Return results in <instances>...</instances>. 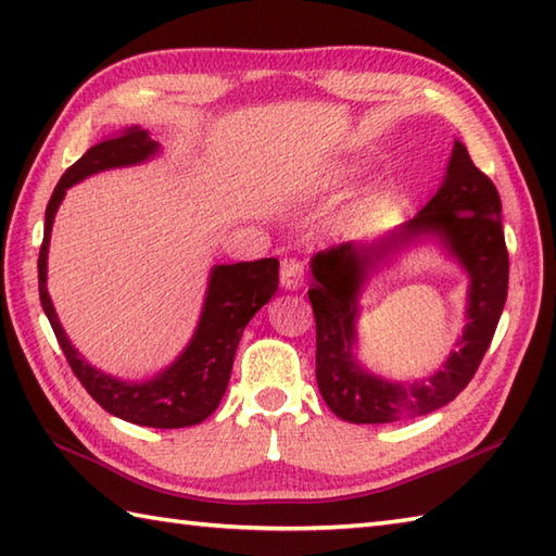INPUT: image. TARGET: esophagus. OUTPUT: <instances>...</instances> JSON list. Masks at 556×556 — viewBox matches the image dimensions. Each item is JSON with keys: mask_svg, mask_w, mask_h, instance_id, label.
I'll list each match as a JSON object with an SVG mask.
<instances>
[{"mask_svg": "<svg viewBox=\"0 0 556 556\" xmlns=\"http://www.w3.org/2000/svg\"><path fill=\"white\" fill-rule=\"evenodd\" d=\"M279 279H281V287L287 291H296L303 285V265L299 260L287 257L281 260V271H279Z\"/></svg>", "mask_w": 556, "mask_h": 556, "instance_id": "esophagus-1", "label": "esophagus"}]
</instances>
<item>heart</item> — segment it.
<instances>
[{
	"mask_svg": "<svg viewBox=\"0 0 556 556\" xmlns=\"http://www.w3.org/2000/svg\"><path fill=\"white\" fill-rule=\"evenodd\" d=\"M332 178H334V180H340V178H342V173H334V176H332Z\"/></svg>",
	"mask_w": 556,
	"mask_h": 556,
	"instance_id": "heart-1",
	"label": "heart"
}]
</instances>
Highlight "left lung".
<instances>
[{
    "instance_id": "left-lung-1",
    "label": "left lung",
    "mask_w": 556,
    "mask_h": 556,
    "mask_svg": "<svg viewBox=\"0 0 556 556\" xmlns=\"http://www.w3.org/2000/svg\"><path fill=\"white\" fill-rule=\"evenodd\" d=\"M433 240L465 269L468 286L466 328L459 350L439 372L419 381H390L357 362V296L375 271L402 249ZM315 378L337 417L352 424H388L448 405L470 383L492 344L508 293V253L502 226V198L455 139L448 168L427 206L371 243H342L313 255Z\"/></svg>"
}]
</instances>
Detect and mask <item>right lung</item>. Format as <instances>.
Listing matches in <instances>:
<instances>
[{
    "label": "right lung",
    "instance_id": "obj_1",
    "mask_svg": "<svg viewBox=\"0 0 556 556\" xmlns=\"http://www.w3.org/2000/svg\"><path fill=\"white\" fill-rule=\"evenodd\" d=\"M159 151L161 144L151 139L149 129L132 127L91 147L74 166L64 170L46 210V233H42L38 257V291L42 311L48 315L74 376L81 380L86 393L98 405L111 412L113 417L139 424V427L182 429L204 421L219 407L245 325L275 296L279 287V260L265 257L255 263L214 265L210 281H206L198 328H194L188 346L176 356V362H170L147 380L115 378L86 362L70 342L48 293L52 222L67 190L93 173L137 166V163L154 159Z\"/></svg>",
    "mask_w": 556,
    "mask_h": 556
}]
</instances>
